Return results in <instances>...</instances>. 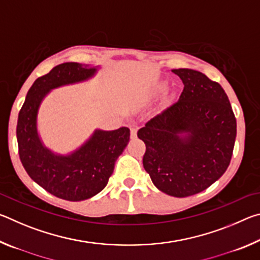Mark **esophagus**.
Segmentation results:
<instances>
[{
  "label": "esophagus",
  "mask_w": 260,
  "mask_h": 260,
  "mask_svg": "<svg viewBox=\"0 0 260 260\" xmlns=\"http://www.w3.org/2000/svg\"><path fill=\"white\" fill-rule=\"evenodd\" d=\"M136 133H138V128H136V127H132V128H131V138L135 139Z\"/></svg>",
  "instance_id": "1"
}]
</instances>
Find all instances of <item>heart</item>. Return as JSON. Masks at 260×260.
Returning <instances> with one entry per match:
<instances>
[{
	"mask_svg": "<svg viewBox=\"0 0 260 260\" xmlns=\"http://www.w3.org/2000/svg\"><path fill=\"white\" fill-rule=\"evenodd\" d=\"M165 87H166V83H165V82L157 83V85L152 88V94L156 95V94L161 93V91L165 89Z\"/></svg>",
	"mask_w": 260,
	"mask_h": 260,
	"instance_id": "1",
	"label": "heart"
}]
</instances>
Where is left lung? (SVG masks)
Instances as JSON below:
<instances>
[{
	"mask_svg": "<svg viewBox=\"0 0 260 260\" xmlns=\"http://www.w3.org/2000/svg\"><path fill=\"white\" fill-rule=\"evenodd\" d=\"M183 82L177 102L138 132L146 143L143 167L160 191L187 197L205 190L226 172L236 119L218 82L190 69L172 70Z\"/></svg>",
	"mask_w": 260,
	"mask_h": 260,
	"instance_id": "obj_1",
	"label": "left lung"
}]
</instances>
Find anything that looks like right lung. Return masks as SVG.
I'll use <instances>...</instances> for the list:
<instances>
[{"label":"right lung","mask_w":260,"mask_h":260,"mask_svg":"<svg viewBox=\"0 0 260 260\" xmlns=\"http://www.w3.org/2000/svg\"><path fill=\"white\" fill-rule=\"evenodd\" d=\"M100 67L63 63L29 88L18 114L17 141L19 157L33 181L58 199L78 202L98 195L108 184L114 162L128 144L129 129H95L85 143L68 155L51 151L39 135L38 114L52 89L94 78Z\"/></svg>","instance_id":"1"}]
</instances>
